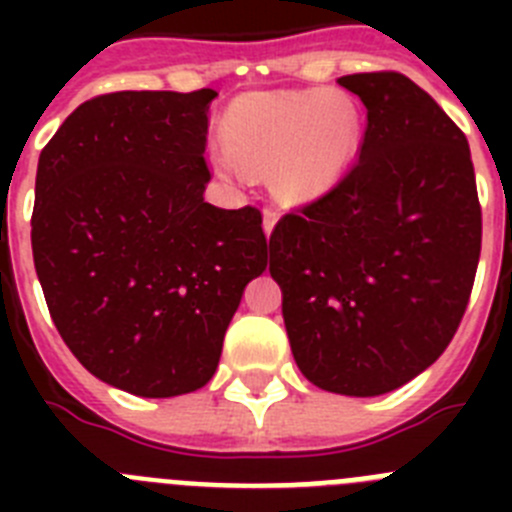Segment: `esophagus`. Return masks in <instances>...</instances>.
Returning <instances> with one entry per match:
<instances>
[{
    "label": "esophagus",
    "mask_w": 512,
    "mask_h": 512,
    "mask_svg": "<svg viewBox=\"0 0 512 512\" xmlns=\"http://www.w3.org/2000/svg\"><path fill=\"white\" fill-rule=\"evenodd\" d=\"M274 225H277V212L264 210V233H266V238L274 233Z\"/></svg>",
    "instance_id": "obj_1"
}]
</instances>
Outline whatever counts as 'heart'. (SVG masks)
<instances>
[{
    "label": "heart",
    "mask_w": 512,
    "mask_h": 512,
    "mask_svg": "<svg viewBox=\"0 0 512 512\" xmlns=\"http://www.w3.org/2000/svg\"><path fill=\"white\" fill-rule=\"evenodd\" d=\"M359 146V112L341 92L246 94L225 117V143L210 151L223 176L269 171L282 202L305 205L336 187Z\"/></svg>",
    "instance_id": "obj_1"
}]
</instances>
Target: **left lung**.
Returning <instances> with one entry per match:
<instances>
[{
    "label": "left lung",
    "mask_w": 512,
    "mask_h": 512,
    "mask_svg": "<svg viewBox=\"0 0 512 512\" xmlns=\"http://www.w3.org/2000/svg\"><path fill=\"white\" fill-rule=\"evenodd\" d=\"M366 107L351 174L269 238L289 346L307 382L377 397L425 372L467 310L482 246L469 143L402 74L338 79Z\"/></svg>",
    "instance_id": "obj_1"
}]
</instances>
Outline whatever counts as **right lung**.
<instances>
[{
  "instance_id": "add662e5",
  "label": "right lung",
  "mask_w": 512,
  "mask_h": 512,
  "mask_svg": "<svg viewBox=\"0 0 512 512\" xmlns=\"http://www.w3.org/2000/svg\"><path fill=\"white\" fill-rule=\"evenodd\" d=\"M215 89L79 104L40 151L33 259L71 354L138 397L212 379L243 289L266 269L256 207L205 202Z\"/></svg>"
}]
</instances>
